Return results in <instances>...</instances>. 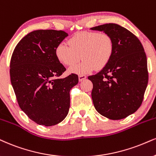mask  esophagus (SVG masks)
<instances>
[{"label":"esophagus","mask_w":156,"mask_h":156,"mask_svg":"<svg viewBox=\"0 0 156 156\" xmlns=\"http://www.w3.org/2000/svg\"><path fill=\"white\" fill-rule=\"evenodd\" d=\"M86 78H87V76H86V75H83V74L79 75V81L80 82L83 81V80H85Z\"/></svg>","instance_id":"obj_1"}]
</instances>
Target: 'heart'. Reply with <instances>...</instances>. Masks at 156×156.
<instances>
[{
  "label": "heart",
  "mask_w": 156,
  "mask_h": 156,
  "mask_svg": "<svg viewBox=\"0 0 156 156\" xmlns=\"http://www.w3.org/2000/svg\"><path fill=\"white\" fill-rule=\"evenodd\" d=\"M68 43L69 45L59 43L55 54L59 62L68 66L77 62L80 56L81 62L69 69L73 74H87L95 68H104L111 60L114 49L111 35L96 32H80L71 37Z\"/></svg>",
  "instance_id": "heart-1"
}]
</instances>
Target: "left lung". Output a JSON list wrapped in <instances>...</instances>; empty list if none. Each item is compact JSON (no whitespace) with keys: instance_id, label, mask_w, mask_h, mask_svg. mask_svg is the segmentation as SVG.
<instances>
[{"instance_id":"1","label":"left lung","mask_w":156,"mask_h":156,"mask_svg":"<svg viewBox=\"0 0 156 156\" xmlns=\"http://www.w3.org/2000/svg\"><path fill=\"white\" fill-rule=\"evenodd\" d=\"M111 35L114 49L111 60L95 75L92 99L96 111L112 120L132 114L142 104L147 82V57L139 39L126 28L105 24L90 28Z\"/></svg>"}]
</instances>
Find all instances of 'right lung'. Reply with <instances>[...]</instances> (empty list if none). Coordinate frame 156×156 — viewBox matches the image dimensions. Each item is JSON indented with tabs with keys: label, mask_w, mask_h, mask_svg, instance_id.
Returning a JSON list of instances; mask_svg holds the SVG:
<instances>
[{
	"label": "right lung",
	"mask_w": 156,
	"mask_h": 156,
	"mask_svg": "<svg viewBox=\"0 0 156 156\" xmlns=\"http://www.w3.org/2000/svg\"><path fill=\"white\" fill-rule=\"evenodd\" d=\"M68 36L63 31L39 30L24 36L13 52L10 63L12 87L20 108L40 125H55L66 118L71 88L76 74L58 78L66 71L55 54L56 46Z\"/></svg>",
	"instance_id": "right-lung-1"
}]
</instances>
